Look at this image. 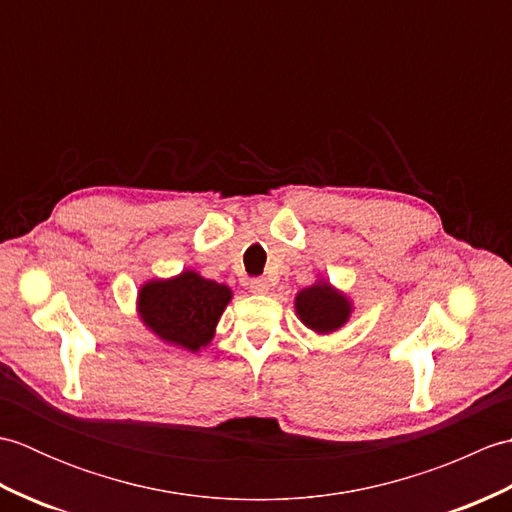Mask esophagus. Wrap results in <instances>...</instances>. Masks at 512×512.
<instances>
[{"instance_id": "34e87169", "label": "esophagus", "mask_w": 512, "mask_h": 512, "mask_svg": "<svg viewBox=\"0 0 512 512\" xmlns=\"http://www.w3.org/2000/svg\"><path fill=\"white\" fill-rule=\"evenodd\" d=\"M248 288H250V292H255V295H266V292L270 290V286H268V281H266L264 277L250 279V281H248Z\"/></svg>"}]
</instances>
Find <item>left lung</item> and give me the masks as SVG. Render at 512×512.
Listing matches in <instances>:
<instances>
[{"instance_id": "8db88e82", "label": "left lung", "mask_w": 512, "mask_h": 512, "mask_svg": "<svg viewBox=\"0 0 512 512\" xmlns=\"http://www.w3.org/2000/svg\"><path fill=\"white\" fill-rule=\"evenodd\" d=\"M295 312L314 334H332L352 319L354 301L325 277H317L312 286L295 295Z\"/></svg>"}]
</instances>
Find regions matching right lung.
Returning a JSON list of instances; mask_svg holds the SVG:
<instances>
[{"mask_svg":"<svg viewBox=\"0 0 512 512\" xmlns=\"http://www.w3.org/2000/svg\"><path fill=\"white\" fill-rule=\"evenodd\" d=\"M231 299L233 290L226 284H217L195 270H182L167 279H147L138 288L136 312L156 339L198 354L211 345Z\"/></svg>","mask_w":512,"mask_h":512,"instance_id":"1","label":"right lung"}]
</instances>
